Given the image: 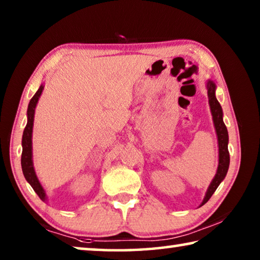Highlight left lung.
Instances as JSON below:
<instances>
[{"label": "left lung", "mask_w": 260, "mask_h": 260, "mask_svg": "<svg viewBox=\"0 0 260 260\" xmlns=\"http://www.w3.org/2000/svg\"><path fill=\"white\" fill-rule=\"evenodd\" d=\"M206 89H208V98H209V104L211 114H212V120L215 128V133H217L218 139V150H219V160H218V169L217 173H215L214 178L211 181L208 190L205 192L204 200L202 202V205H204L206 202L210 200V197L213 195L215 189L223 179H225L226 174L228 172V167H230V152H228V132L227 127L222 119V109L221 105L218 102L217 98H215V89L217 86L212 80L206 81Z\"/></svg>", "instance_id": "8db88e82"}]
</instances>
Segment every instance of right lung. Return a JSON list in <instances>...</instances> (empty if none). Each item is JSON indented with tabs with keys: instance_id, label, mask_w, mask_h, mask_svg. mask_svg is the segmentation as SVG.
<instances>
[{
	"instance_id": "1",
	"label": "right lung",
	"mask_w": 260,
	"mask_h": 260,
	"mask_svg": "<svg viewBox=\"0 0 260 260\" xmlns=\"http://www.w3.org/2000/svg\"><path fill=\"white\" fill-rule=\"evenodd\" d=\"M45 86L41 85L37 93L34 94L32 100L29 101L27 108V124L24 129L23 140H21V147H23V152H21V170H23L24 177L30 187L34 189V191L38 193L40 199L46 202L48 200L45 188L42 187L41 182L39 181L38 175L35 173L34 165H33V148H32V134H33V122H34V113L35 108L39 102V99L43 91Z\"/></svg>"
}]
</instances>
